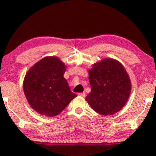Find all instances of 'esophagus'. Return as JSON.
Wrapping results in <instances>:
<instances>
[{"mask_svg":"<svg viewBox=\"0 0 156 156\" xmlns=\"http://www.w3.org/2000/svg\"><path fill=\"white\" fill-rule=\"evenodd\" d=\"M78 95L79 96L84 97V96H85V93H84V92H83V93H79Z\"/></svg>","mask_w":156,"mask_h":156,"instance_id":"esophagus-1","label":"esophagus"}]
</instances>
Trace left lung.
Here are the masks:
<instances>
[{"label":"left lung","mask_w":156,"mask_h":156,"mask_svg":"<svg viewBox=\"0 0 156 156\" xmlns=\"http://www.w3.org/2000/svg\"><path fill=\"white\" fill-rule=\"evenodd\" d=\"M91 91L85 100L95 112L113 115L127 102L131 84L127 72L118 60L105 58L89 70Z\"/></svg>","instance_id":"8db88e82"}]
</instances>
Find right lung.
<instances>
[{
  "label": "right lung",
  "mask_w": 156,
  "mask_h": 156,
  "mask_svg": "<svg viewBox=\"0 0 156 156\" xmlns=\"http://www.w3.org/2000/svg\"><path fill=\"white\" fill-rule=\"evenodd\" d=\"M66 67L56 56H47L31 67L25 76L23 90L31 108L41 115H58L77 95L63 77Z\"/></svg>",
  "instance_id": "right-lung-1"
}]
</instances>
